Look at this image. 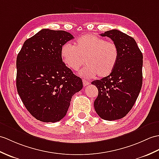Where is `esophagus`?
<instances>
[{
	"instance_id": "1",
	"label": "esophagus",
	"mask_w": 159,
	"mask_h": 159,
	"mask_svg": "<svg viewBox=\"0 0 159 159\" xmlns=\"http://www.w3.org/2000/svg\"><path fill=\"white\" fill-rule=\"evenodd\" d=\"M83 84L84 87H86L89 84V80H87L86 79H83Z\"/></svg>"
}]
</instances>
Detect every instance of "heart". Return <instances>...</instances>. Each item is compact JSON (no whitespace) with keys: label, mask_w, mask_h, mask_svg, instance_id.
I'll list each match as a JSON object with an SVG mask.
<instances>
[{"label":"heart","mask_w":159,"mask_h":159,"mask_svg":"<svg viewBox=\"0 0 159 159\" xmlns=\"http://www.w3.org/2000/svg\"><path fill=\"white\" fill-rule=\"evenodd\" d=\"M61 57L65 65L77 71L84 61L79 75L88 78L108 76L116 67L119 58L118 46L112 41L94 34H84L75 42V46L66 43L61 47Z\"/></svg>","instance_id":"1"}]
</instances>
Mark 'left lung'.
Segmentation results:
<instances>
[{"label":"left lung","mask_w":159,"mask_h":159,"mask_svg":"<svg viewBox=\"0 0 159 159\" xmlns=\"http://www.w3.org/2000/svg\"><path fill=\"white\" fill-rule=\"evenodd\" d=\"M100 35L108 36L118 46L119 58L110 75L91 83L98 89L94 108L102 119L118 120L131 110L141 91L143 55L134 39L118 30Z\"/></svg>","instance_id":"obj_1"}]
</instances>
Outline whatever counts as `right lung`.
<instances>
[{
  "mask_svg": "<svg viewBox=\"0 0 159 159\" xmlns=\"http://www.w3.org/2000/svg\"><path fill=\"white\" fill-rule=\"evenodd\" d=\"M74 38L68 32L43 29L24 42L16 61L17 93L36 119L55 123L64 118L80 78L62 61L61 47Z\"/></svg>",
  "mask_w": 159,
  "mask_h": 159,
  "instance_id": "right-lung-1",
  "label": "right lung"
}]
</instances>
